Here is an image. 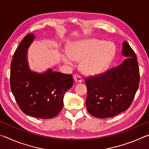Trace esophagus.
Here are the masks:
<instances>
[{
    "label": "esophagus",
    "instance_id": "1",
    "mask_svg": "<svg viewBox=\"0 0 149 149\" xmlns=\"http://www.w3.org/2000/svg\"><path fill=\"white\" fill-rule=\"evenodd\" d=\"M74 79L75 80V81L77 82V83H81L83 81L82 77H81L80 75H79L74 74Z\"/></svg>",
    "mask_w": 149,
    "mask_h": 149
}]
</instances>
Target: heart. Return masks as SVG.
<instances>
[{
    "label": "heart",
    "mask_w": 149,
    "mask_h": 149,
    "mask_svg": "<svg viewBox=\"0 0 149 149\" xmlns=\"http://www.w3.org/2000/svg\"><path fill=\"white\" fill-rule=\"evenodd\" d=\"M114 54V47L110 42L97 39H88L73 42L68 52H63L62 58L68 64L81 60V72L86 75H95L107 70Z\"/></svg>",
    "instance_id": "obj_1"
}]
</instances>
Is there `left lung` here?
Instances as JSON below:
<instances>
[{"instance_id":"left-lung-1","label":"left lung","mask_w":149,"mask_h":149,"mask_svg":"<svg viewBox=\"0 0 149 149\" xmlns=\"http://www.w3.org/2000/svg\"><path fill=\"white\" fill-rule=\"evenodd\" d=\"M122 64L104 74L85 78L86 105L89 114L99 118L114 117L130 107L139 85V70L135 52L123 42Z\"/></svg>"}]
</instances>
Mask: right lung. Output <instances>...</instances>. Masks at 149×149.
Instances as JSON below:
<instances>
[{
	"label": "right lung",
	"mask_w": 149,
	"mask_h": 149,
	"mask_svg": "<svg viewBox=\"0 0 149 149\" xmlns=\"http://www.w3.org/2000/svg\"><path fill=\"white\" fill-rule=\"evenodd\" d=\"M35 35L27 34L15 51L10 65V88L17 104L30 116L49 119L58 114L65 93L74 84L72 74L47 70L37 73L29 69L27 49Z\"/></svg>",
	"instance_id": "1"
}]
</instances>
